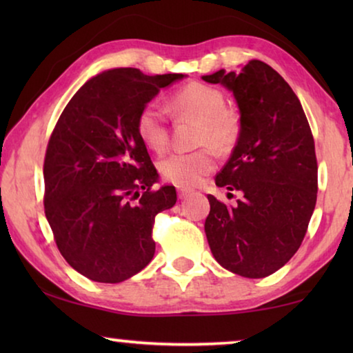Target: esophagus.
<instances>
[{"label": "esophagus", "mask_w": 353, "mask_h": 353, "mask_svg": "<svg viewBox=\"0 0 353 353\" xmlns=\"http://www.w3.org/2000/svg\"><path fill=\"white\" fill-rule=\"evenodd\" d=\"M190 194H191V191H190V190H187V188H179V190H177V196H179V199H185V198H188Z\"/></svg>", "instance_id": "obj_1"}]
</instances>
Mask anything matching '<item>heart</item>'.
<instances>
[{
  "instance_id": "b5f03b06",
  "label": "heart",
  "mask_w": 353,
  "mask_h": 353,
  "mask_svg": "<svg viewBox=\"0 0 353 353\" xmlns=\"http://www.w3.org/2000/svg\"><path fill=\"white\" fill-rule=\"evenodd\" d=\"M172 109L181 117L199 119L196 143L201 146L193 152H174L160 162L163 177L179 187L190 188L199 185L202 179L214 170L216 157L211 148L225 152L238 139V123L225 110V98L218 88L202 82H190L172 97ZM137 130L140 139L152 151H163L168 146L170 130L165 107L151 101L139 113Z\"/></svg>"
}]
</instances>
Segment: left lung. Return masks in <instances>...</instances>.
Segmentation results:
<instances>
[{
  "mask_svg": "<svg viewBox=\"0 0 353 353\" xmlns=\"http://www.w3.org/2000/svg\"><path fill=\"white\" fill-rule=\"evenodd\" d=\"M223 83L240 109V135L214 182L240 191L235 205L208 194L205 235L221 266L261 279L280 270L307 234L316 196L318 160L301 101L282 76L261 61L240 73L202 76Z\"/></svg>",
  "mask_w": 353,
  "mask_h": 353,
  "instance_id": "left-lung-1",
  "label": "left lung"
}]
</instances>
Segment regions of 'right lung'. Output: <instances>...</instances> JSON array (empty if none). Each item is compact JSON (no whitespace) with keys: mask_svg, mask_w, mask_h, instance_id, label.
<instances>
[{"mask_svg":"<svg viewBox=\"0 0 353 353\" xmlns=\"http://www.w3.org/2000/svg\"><path fill=\"white\" fill-rule=\"evenodd\" d=\"M182 77L104 71L70 99L48 141L46 219L63 259L94 282L119 283L152 260L155 216L177 194L170 185L152 188L159 174L137 118L160 88Z\"/></svg>","mask_w":353,"mask_h":353,"instance_id":"add662e5","label":"right lung"}]
</instances>
